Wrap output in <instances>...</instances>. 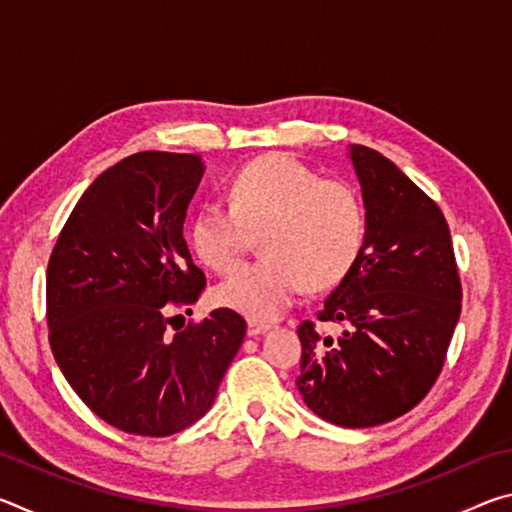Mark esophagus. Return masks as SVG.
I'll return each instance as SVG.
<instances>
[{
	"label": "esophagus",
	"instance_id": "34e87169",
	"mask_svg": "<svg viewBox=\"0 0 512 512\" xmlns=\"http://www.w3.org/2000/svg\"><path fill=\"white\" fill-rule=\"evenodd\" d=\"M271 325L268 323H259V320H248V336H259V334H266Z\"/></svg>",
	"mask_w": 512,
	"mask_h": 512
}]
</instances>
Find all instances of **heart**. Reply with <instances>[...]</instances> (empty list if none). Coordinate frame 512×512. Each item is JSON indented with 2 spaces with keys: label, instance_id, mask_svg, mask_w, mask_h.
<instances>
[{
  "label": "heart",
  "instance_id": "b5f03b06",
  "mask_svg": "<svg viewBox=\"0 0 512 512\" xmlns=\"http://www.w3.org/2000/svg\"><path fill=\"white\" fill-rule=\"evenodd\" d=\"M232 203H205L192 223L198 257L230 273L262 237L266 259L237 268L216 302L253 320H273L305 287L341 284L359 264L368 239V210L357 187L323 178L284 153L248 162L230 187Z\"/></svg>",
  "mask_w": 512,
  "mask_h": 512
}]
</instances>
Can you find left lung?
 Masks as SVG:
<instances>
[{
	"label": "left lung",
	"instance_id": "1",
	"mask_svg": "<svg viewBox=\"0 0 512 512\" xmlns=\"http://www.w3.org/2000/svg\"><path fill=\"white\" fill-rule=\"evenodd\" d=\"M368 239L359 264L316 318L302 320V400L318 418L348 429L375 427L411 411L436 384L461 316L452 235L436 201L368 146H350Z\"/></svg>",
	"mask_w": 512,
	"mask_h": 512
}]
</instances>
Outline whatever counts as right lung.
<instances>
[{"mask_svg": "<svg viewBox=\"0 0 512 512\" xmlns=\"http://www.w3.org/2000/svg\"><path fill=\"white\" fill-rule=\"evenodd\" d=\"M203 171L192 153L128 155L81 196L49 257L56 363L92 413L135 436L203 418L246 336V320L225 307L169 332L171 311L207 284L183 235Z\"/></svg>", "mask_w": 512, "mask_h": 512, "instance_id": "obj_1", "label": "right lung"}]
</instances>
